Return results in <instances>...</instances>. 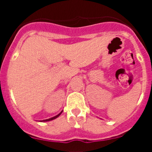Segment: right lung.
Returning a JSON list of instances; mask_svg holds the SVG:
<instances>
[{
	"instance_id": "add662e5",
	"label": "right lung",
	"mask_w": 152,
	"mask_h": 152,
	"mask_svg": "<svg viewBox=\"0 0 152 152\" xmlns=\"http://www.w3.org/2000/svg\"><path fill=\"white\" fill-rule=\"evenodd\" d=\"M61 113H62V112H61V113H59V114H58L57 116H53V117L50 118V119H44V120H42V121H43V122H47V121H51V120H52V119H56V118H57V117H58V116H60V115H61Z\"/></svg>"
}]
</instances>
